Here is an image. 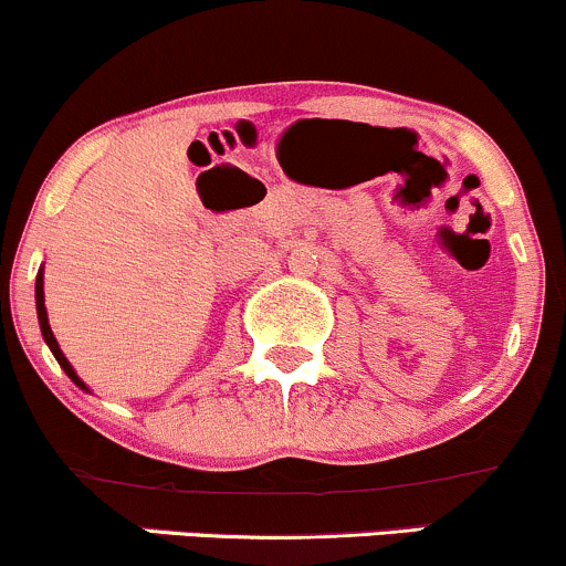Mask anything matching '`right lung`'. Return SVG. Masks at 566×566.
<instances>
[{"mask_svg":"<svg viewBox=\"0 0 566 566\" xmlns=\"http://www.w3.org/2000/svg\"><path fill=\"white\" fill-rule=\"evenodd\" d=\"M34 293H36V316H40V331H42V338H45V344L51 346L53 357L59 359V365H61V368H64V374L70 376L72 381L77 384L80 389H88V387H85L83 381H80V376L74 374V368H72V365H70V359H66V357H64V352L59 349V340H55V335H53V331H51V325H48V312H45V293H42V273H40V276H36V290H34Z\"/></svg>","mask_w":566,"mask_h":566,"instance_id":"add662e5","label":"right lung"}]
</instances>
